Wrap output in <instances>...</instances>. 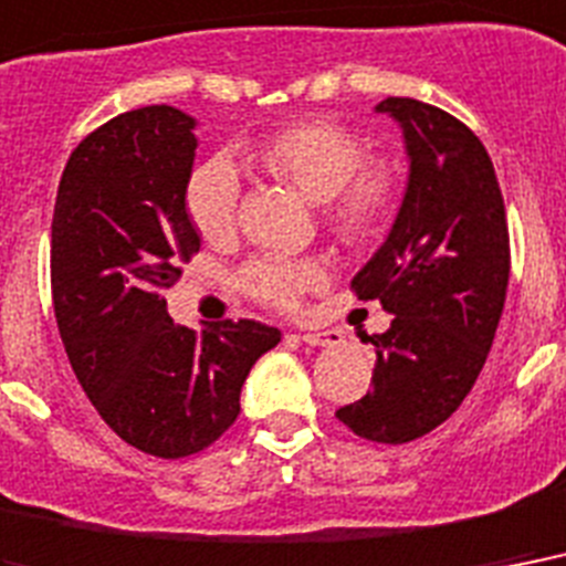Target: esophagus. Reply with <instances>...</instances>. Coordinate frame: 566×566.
Listing matches in <instances>:
<instances>
[{
    "mask_svg": "<svg viewBox=\"0 0 566 566\" xmlns=\"http://www.w3.org/2000/svg\"><path fill=\"white\" fill-rule=\"evenodd\" d=\"M304 345H333V333H297Z\"/></svg>",
    "mask_w": 566,
    "mask_h": 566,
    "instance_id": "34e87169",
    "label": "esophagus"
}]
</instances>
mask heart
I'll list each match as a JSON object with an SVG mask.
<instances>
[{"label": "heart", "instance_id": "heart-1", "mask_svg": "<svg viewBox=\"0 0 566 566\" xmlns=\"http://www.w3.org/2000/svg\"><path fill=\"white\" fill-rule=\"evenodd\" d=\"M265 168L297 188L306 200L327 203V221L336 233L363 239L378 230L396 203V174L384 161H366V144L336 124H295L280 129L262 147ZM239 174L233 161L214 156L191 174L186 188L188 218L200 235L218 239L239 212ZM327 280L318 260L262 256L242 271V286L256 301L295 310L306 292Z\"/></svg>", "mask_w": 566, "mask_h": 566}]
</instances>
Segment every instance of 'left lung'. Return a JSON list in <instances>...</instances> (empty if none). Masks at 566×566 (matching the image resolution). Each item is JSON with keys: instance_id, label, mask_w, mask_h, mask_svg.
<instances>
[{"instance_id": "8db88e82", "label": "left lung", "mask_w": 566, "mask_h": 566, "mask_svg": "<svg viewBox=\"0 0 566 566\" xmlns=\"http://www.w3.org/2000/svg\"><path fill=\"white\" fill-rule=\"evenodd\" d=\"M375 112L401 126L407 186L352 286L392 324L369 336L371 389L336 416L363 440L396 446L446 422L475 387L505 306L511 248L496 170L470 126L410 96H387Z\"/></svg>"}]
</instances>
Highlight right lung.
<instances>
[{
  "label": "right lung",
  "mask_w": 566,
  "mask_h": 566,
  "mask_svg": "<svg viewBox=\"0 0 566 566\" xmlns=\"http://www.w3.org/2000/svg\"><path fill=\"white\" fill-rule=\"evenodd\" d=\"M197 120L174 105L112 117L78 144L52 214V304L78 384L105 424L156 458L212 446L239 416L253 363L277 327L223 322L197 333L165 289L200 251L186 188Z\"/></svg>",
  "instance_id": "add662e5"
}]
</instances>
